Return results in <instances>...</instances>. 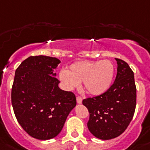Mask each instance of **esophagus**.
I'll list each match as a JSON object with an SVG mask.
<instances>
[{
  "label": "esophagus",
  "instance_id": "34e87169",
  "mask_svg": "<svg viewBox=\"0 0 150 150\" xmlns=\"http://www.w3.org/2000/svg\"><path fill=\"white\" fill-rule=\"evenodd\" d=\"M82 97L80 96H76V102H77V103H82Z\"/></svg>",
  "mask_w": 150,
  "mask_h": 150
}]
</instances>
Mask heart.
<instances>
[{
  "instance_id": "b5f03b06",
  "label": "heart",
  "mask_w": 150,
  "mask_h": 150,
  "mask_svg": "<svg viewBox=\"0 0 150 150\" xmlns=\"http://www.w3.org/2000/svg\"><path fill=\"white\" fill-rule=\"evenodd\" d=\"M114 76V67L111 62L79 60L65 72L60 74V80L67 89H73L83 82L84 90L91 95H100L110 87Z\"/></svg>"
}]
</instances>
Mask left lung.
Wrapping results in <instances>:
<instances>
[{
	"instance_id": "obj_1",
	"label": "left lung",
	"mask_w": 150,
	"mask_h": 150,
	"mask_svg": "<svg viewBox=\"0 0 150 150\" xmlns=\"http://www.w3.org/2000/svg\"><path fill=\"white\" fill-rule=\"evenodd\" d=\"M115 59L117 76L110 87L102 94L83 100L90 112L89 130L95 137L105 140L116 138L127 129L137 105L133 71L127 62Z\"/></svg>"
}]
</instances>
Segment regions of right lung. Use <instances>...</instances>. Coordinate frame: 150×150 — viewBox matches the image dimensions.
Listing matches in <instances>:
<instances>
[{"mask_svg": "<svg viewBox=\"0 0 150 150\" xmlns=\"http://www.w3.org/2000/svg\"><path fill=\"white\" fill-rule=\"evenodd\" d=\"M57 58L31 56L17 68L11 103L21 127L30 137L46 140L57 137L76 104L73 92L59 88L54 70Z\"/></svg>", "mask_w": 150, "mask_h": 150, "instance_id": "obj_1", "label": "right lung"}]
</instances>
